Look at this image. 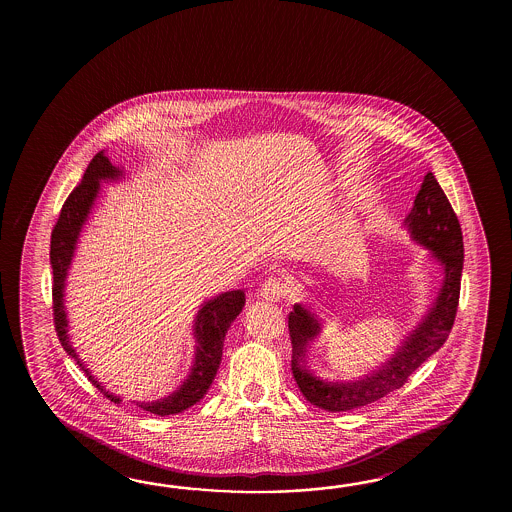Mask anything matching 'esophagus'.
I'll use <instances>...</instances> for the list:
<instances>
[{
  "mask_svg": "<svg viewBox=\"0 0 512 512\" xmlns=\"http://www.w3.org/2000/svg\"><path fill=\"white\" fill-rule=\"evenodd\" d=\"M283 294H285V287L276 278H271L261 285L260 296L267 302H278V300H282Z\"/></svg>",
  "mask_w": 512,
  "mask_h": 512,
  "instance_id": "1",
  "label": "esophagus"
}]
</instances>
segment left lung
<instances>
[{
	"label": "left lung",
	"mask_w": 512,
	"mask_h": 512,
	"mask_svg": "<svg viewBox=\"0 0 512 512\" xmlns=\"http://www.w3.org/2000/svg\"><path fill=\"white\" fill-rule=\"evenodd\" d=\"M404 225L414 241L426 247L432 258L443 265L445 280L425 318L408 333L392 359L386 360L381 368L357 381L329 382L315 377L305 368V351L320 333V324L300 304H294L289 313L294 381L309 403L327 412H349L399 390L408 377L445 344L452 331L461 289L463 234L456 212L432 172L425 175Z\"/></svg>",
	"instance_id": "8db88e82"
}]
</instances>
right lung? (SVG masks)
Here are the masks:
<instances>
[{
  "label": "right lung",
  "mask_w": 512,
  "mask_h": 512,
  "mask_svg": "<svg viewBox=\"0 0 512 512\" xmlns=\"http://www.w3.org/2000/svg\"><path fill=\"white\" fill-rule=\"evenodd\" d=\"M122 177V170L113 166L106 153L98 152L93 161L87 166L86 174L82 177L80 185L69 194L60 210V218L56 221L55 229L51 234V267H53V315H55L56 335L60 338L62 346L66 349L71 359L77 360L78 366L84 370L87 379L97 386L104 397H108L111 403L120 404V397L109 393L100 382L87 370L84 362L80 360L77 351L71 344L69 329H67L66 305H64V293H66L67 271L71 260L75 256L78 236L82 227L89 218V212L95 205V199L100 190V181H117ZM245 305V293L243 291H229V293L214 296L201 305L197 311L196 324H194V338H196V360L192 371L172 395L159 399L155 403H137L139 408L150 414L172 415L185 412L186 408L199 403L210 384L214 381L219 370V362L223 355V342L225 333L230 324L240 315Z\"/></svg>",
  "instance_id": "1"
}]
</instances>
